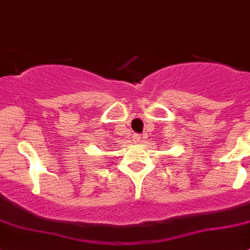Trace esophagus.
<instances>
[{
	"instance_id": "34e87169",
	"label": "esophagus",
	"mask_w": 250,
	"mask_h": 250,
	"mask_svg": "<svg viewBox=\"0 0 250 250\" xmlns=\"http://www.w3.org/2000/svg\"><path fill=\"white\" fill-rule=\"evenodd\" d=\"M141 140H143V138H141L140 135H134V141H137V143H140Z\"/></svg>"
}]
</instances>
